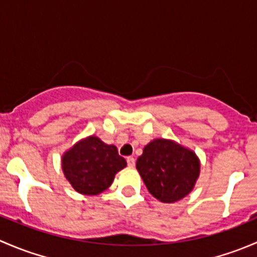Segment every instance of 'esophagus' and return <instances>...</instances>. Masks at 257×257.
<instances>
[{"instance_id":"esophagus-1","label":"esophagus","mask_w":257,"mask_h":257,"mask_svg":"<svg viewBox=\"0 0 257 257\" xmlns=\"http://www.w3.org/2000/svg\"><path fill=\"white\" fill-rule=\"evenodd\" d=\"M126 164H128L129 167H134V165H136V159H134L133 157H128L126 158Z\"/></svg>"}]
</instances>
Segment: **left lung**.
<instances>
[{
  "mask_svg": "<svg viewBox=\"0 0 257 257\" xmlns=\"http://www.w3.org/2000/svg\"><path fill=\"white\" fill-rule=\"evenodd\" d=\"M145 186L163 203H174L193 190L200 172L195 153L167 139H155L137 159Z\"/></svg>",
  "mask_w": 257,
  "mask_h": 257,
  "instance_id": "8db88e82",
  "label": "left lung"
}]
</instances>
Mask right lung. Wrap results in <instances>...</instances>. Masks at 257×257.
Segmentation results:
<instances>
[{"label":"right lung","mask_w":257,"mask_h":257,"mask_svg":"<svg viewBox=\"0 0 257 257\" xmlns=\"http://www.w3.org/2000/svg\"><path fill=\"white\" fill-rule=\"evenodd\" d=\"M126 162L114 145L89 137L74 145L62 158V169L74 190L84 195H97L110 186L114 175Z\"/></svg>","instance_id":"obj_1"}]
</instances>
